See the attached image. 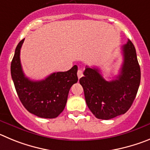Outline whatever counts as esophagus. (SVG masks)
<instances>
[{
  "mask_svg": "<svg viewBox=\"0 0 150 150\" xmlns=\"http://www.w3.org/2000/svg\"><path fill=\"white\" fill-rule=\"evenodd\" d=\"M77 75H78V78H81L83 76V72H82L81 69H78V72H77Z\"/></svg>",
  "mask_w": 150,
  "mask_h": 150,
  "instance_id": "1",
  "label": "esophagus"
}]
</instances>
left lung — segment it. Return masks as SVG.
<instances>
[{
    "instance_id": "8db88e82",
    "label": "left lung",
    "mask_w": 150,
    "mask_h": 150,
    "mask_svg": "<svg viewBox=\"0 0 150 150\" xmlns=\"http://www.w3.org/2000/svg\"><path fill=\"white\" fill-rule=\"evenodd\" d=\"M123 63L116 79L108 81L98 69L87 66L79 82L83 87L89 109L101 120L124 114L134 102L141 82V68L133 43L129 40L122 47Z\"/></svg>"
}]
</instances>
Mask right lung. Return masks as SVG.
Returning <instances> with one entry per match:
<instances>
[{
  "instance_id": "1",
  "label": "right lung",
  "mask_w": 150,
  "mask_h": 150,
  "mask_svg": "<svg viewBox=\"0 0 150 150\" xmlns=\"http://www.w3.org/2000/svg\"><path fill=\"white\" fill-rule=\"evenodd\" d=\"M24 40L19 42L11 63V75L17 94L24 107L41 118L58 117L65 108L69 92L78 82V67L67 72H54L42 81L25 77L20 60V50Z\"/></svg>"
}]
</instances>
